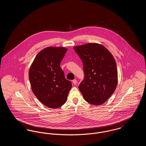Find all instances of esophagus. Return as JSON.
Returning <instances> with one entry per match:
<instances>
[{
    "label": "esophagus",
    "instance_id": "34e87169",
    "mask_svg": "<svg viewBox=\"0 0 146 146\" xmlns=\"http://www.w3.org/2000/svg\"><path fill=\"white\" fill-rule=\"evenodd\" d=\"M73 83L74 85H76V83H77V80H76V79H74V80H73Z\"/></svg>",
    "mask_w": 146,
    "mask_h": 146
}]
</instances>
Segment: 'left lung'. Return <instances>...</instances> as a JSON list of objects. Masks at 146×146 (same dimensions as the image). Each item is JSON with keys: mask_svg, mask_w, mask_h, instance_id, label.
<instances>
[{"mask_svg": "<svg viewBox=\"0 0 146 146\" xmlns=\"http://www.w3.org/2000/svg\"><path fill=\"white\" fill-rule=\"evenodd\" d=\"M83 63L85 78L79 85L84 100L101 105L111 97L118 83V72L114 58L101 44L88 43L74 47Z\"/></svg>", "mask_w": 146, "mask_h": 146, "instance_id": "obj_1", "label": "left lung"}]
</instances>
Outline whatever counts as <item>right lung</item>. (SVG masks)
Segmentation results:
<instances>
[{"instance_id": "1", "label": "right lung", "mask_w": 146, "mask_h": 146, "mask_svg": "<svg viewBox=\"0 0 146 146\" xmlns=\"http://www.w3.org/2000/svg\"><path fill=\"white\" fill-rule=\"evenodd\" d=\"M67 49L48 47L35 56L29 70V79L35 96L45 106L51 108L64 104L72 86L66 79L60 67Z\"/></svg>"}]
</instances>
